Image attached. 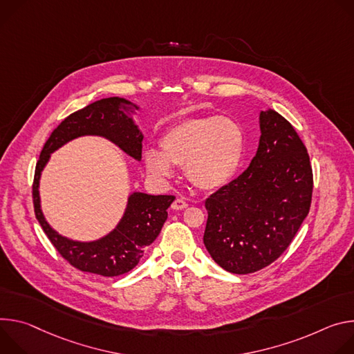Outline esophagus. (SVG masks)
<instances>
[{
  "instance_id": "esophagus-1",
  "label": "esophagus",
  "mask_w": 354,
  "mask_h": 354,
  "mask_svg": "<svg viewBox=\"0 0 354 354\" xmlns=\"http://www.w3.org/2000/svg\"><path fill=\"white\" fill-rule=\"evenodd\" d=\"M187 207H188V204H187L184 200H181V198L174 200V203L171 204V209H174V211H183V209H185Z\"/></svg>"
}]
</instances>
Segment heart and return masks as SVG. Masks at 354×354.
Segmentation results:
<instances>
[{"instance_id":"heart-1","label":"heart","mask_w":354,"mask_h":354,"mask_svg":"<svg viewBox=\"0 0 354 354\" xmlns=\"http://www.w3.org/2000/svg\"><path fill=\"white\" fill-rule=\"evenodd\" d=\"M160 150L143 154L147 173L169 180L173 166H184L188 181L203 191H216L236 176L245 151L241 125L226 116L188 118L170 127L159 140Z\"/></svg>"}]
</instances>
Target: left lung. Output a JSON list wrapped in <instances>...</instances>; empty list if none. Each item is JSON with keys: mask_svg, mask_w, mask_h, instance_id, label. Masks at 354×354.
Returning a JSON list of instances; mask_svg holds the SVG:
<instances>
[{"mask_svg": "<svg viewBox=\"0 0 354 354\" xmlns=\"http://www.w3.org/2000/svg\"><path fill=\"white\" fill-rule=\"evenodd\" d=\"M249 167L205 201L204 245L233 274L259 271L290 246L312 198V169L292 125L268 108Z\"/></svg>", "mask_w": 354, "mask_h": 354, "instance_id": "8db88e82", "label": "left lung"}]
</instances>
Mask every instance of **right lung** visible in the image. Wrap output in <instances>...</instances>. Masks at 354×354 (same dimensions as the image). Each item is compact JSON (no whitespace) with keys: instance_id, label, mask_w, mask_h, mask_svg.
<instances>
[{"instance_id":"1","label":"right lung","mask_w":354,"mask_h":354,"mask_svg":"<svg viewBox=\"0 0 354 354\" xmlns=\"http://www.w3.org/2000/svg\"><path fill=\"white\" fill-rule=\"evenodd\" d=\"M139 109V105L127 98L111 97L71 113L52 132L35 170L32 192L35 215L48 238L71 266L104 277L121 276L139 263L145 248L159 236L167 219V208L176 197L133 191L128 195L125 211L112 230L95 241H74L63 236L46 221L39 187L52 153L83 136L104 138L140 162L143 133L131 116Z\"/></svg>"}]
</instances>
